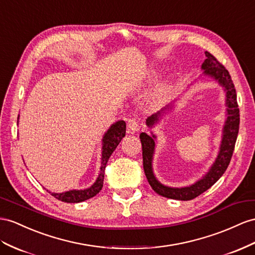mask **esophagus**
Segmentation results:
<instances>
[{
  "label": "esophagus",
  "instance_id": "34e87169",
  "mask_svg": "<svg viewBox=\"0 0 255 255\" xmlns=\"http://www.w3.org/2000/svg\"><path fill=\"white\" fill-rule=\"evenodd\" d=\"M127 126H128V129H129V132L130 133H135L138 132L140 130V127H139V124L138 122H136L135 119H129L128 120V123H127Z\"/></svg>",
  "mask_w": 255,
  "mask_h": 255
}]
</instances>
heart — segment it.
<instances>
[{
	"instance_id": "b5f03b06",
	"label": "heart",
	"mask_w": 255,
	"mask_h": 255,
	"mask_svg": "<svg viewBox=\"0 0 255 255\" xmlns=\"http://www.w3.org/2000/svg\"><path fill=\"white\" fill-rule=\"evenodd\" d=\"M171 88H172V85L170 82L162 83L160 86L151 95V97L148 98L147 107L149 109H156L162 106V104L166 102L169 94H170Z\"/></svg>"
}]
</instances>
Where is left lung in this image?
Masks as SVG:
<instances>
[{
	"label": "left lung",
	"mask_w": 255,
	"mask_h": 255,
	"mask_svg": "<svg viewBox=\"0 0 255 255\" xmlns=\"http://www.w3.org/2000/svg\"><path fill=\"white\" fill-rule=\"evenodd\" d=\"M207 59L201 64V69L204 70L202 74L208 77L213 78L217 81L222 87L224 88L226 94V112L227 119L223 127V135L220 145V151L217 156V159L213 165L209 169V171L198 180L196 183L185 186V187H169L155 178L153 172V156L155 152V139L156 135H148L145 132L140 134V140L142 144V156H143V169L146 175L149 185L152 186L154 192L167 198L177 200H192L197 197L200 194L209 190L215 182H217L230 165L233 152L235 148V143L237 140L239 131V109L237 103V95L235 89L234 83L231 78L228 71L222 65L213 55L206 51ZM171 109V106H167L161 109L157 113L149 116L146 120V125L153 127L159 122L162 116L166 114L167 111Z\"/></svg>",
	"instance_id": "obj_1"
}]
</instances>
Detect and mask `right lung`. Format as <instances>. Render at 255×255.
<instances>
[{
	"label": "right lung",
	"mask_w": 255,
	"mask_h": 255,
	"mask_svg": "<svg viewBox=\"0 0 255 255\" xmlns=\"http://www.w3.org/2000/svg\"><path fill=\"white\" fill-rule=\"evenodd\" d=\"M19 119V116H18ZM126 134V123L124 121H119L111 126L108 131L104 133L102 139V156H101V167H100V173L98 175L95 183L88 188L85 190H73L68 191L64 193H50L58 200H61L63 202H82L87 200L91 197H94L98 193L102 190L103 186V180H104V170L108 164V160L110 156L115 151L117 145Z\"/></svg>",
	"instance_id": "right-lung-1"
}]
</instances>
